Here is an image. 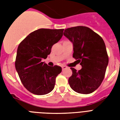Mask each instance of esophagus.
I'll return each instance as SVG.
<instances>
[{
	"instance_id": "1",
	"label": "esophagus",
	"mask_w": 120,
	"mask_h": 120,
	"mask_svg": "<svg viewBox=\"0 0 120 120\" xmlns=\"http://www.w3.org/2000/svg\"><path fill=\"white\" fill-rule=\"evenodd\" d=\"M62 70H64L65 69H67V66L63 65L62 67Z\"/></svg>"
}]
</instances>
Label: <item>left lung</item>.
Masks as SVG:
<instances>
[{
    "label": "left lung",
    "instance_id": "obj_1",
    "mask_svg": "<svg viewBox=\"0 0 120 120\" xmlns=\"http://www.w3.org/2000/svg\"><path fill=\"white\" fill-rule=\"evenodd\" d=\"M64 35L73 43V57L82 67L79 71L70 68L72 75L68 79L70 86L79 93H92L102 83L108 64L104 41L98 34L85 26L65 29Z\"/></svg>",
    "mask_w": 120,
    "mask_h": 120
}]
</instances>
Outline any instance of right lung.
Returning <instances> with one entry per match:
<instances>
[{
  "label": "right lung",
  "mask_w": 120,
  "mask_h": 120,
  "mask_svg": "<svg viewBox=\"0 0 120 120\" xmlns=\"http://www.w3.org/2000/svg\"><path fill=\"white\" fill-rule=\"evenodd\" d=\"M64 29H40L20 42L16 56V70L26 89L33 94L46 95L54 88L62 68L50 67L41 60L47 58L52 47L63 36Z\"/></svg>",
  "instance_id": "add662e5"
}]
</instances>
